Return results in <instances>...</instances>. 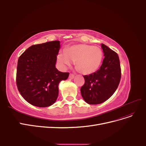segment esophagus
<instances>
[{"label": "esophagus", "instance_id": "obj_1", "mask_svg": "<svg viewBox=\"0 0 146 146\" xmlns=\"http://www.w3.org/2000/svg\"><path fill=\"white\" fill-rule=\"evenodd\" d=\"M69 77L70 79H73V78H74V75H73V74H70Z\"/></svg>", "mask_w": 146, "mask_h": 146}]
</instances>
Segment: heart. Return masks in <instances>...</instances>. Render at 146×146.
I'll return each instance as SVG.
<instances>
[{
    "label": "heart",
    "instance_id": "1",
    "mask_svg": "<svg viewBox=\"0 0 146 146\" xmlns=\"http://www.w3.org/2000/svg\"><path fill=\"white\" fill-rule=\"evenodd\" d=\"M103 57L100 48L86 44H78L61 50L57 55V60L63 68L70 66L74 61L79 72L90 75L99 69Z\"/></svg>",
    "mask_w": 146,
    "mask_h": 146
}]
</instances>
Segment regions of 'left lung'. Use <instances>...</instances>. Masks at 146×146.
I'll list each match as a JSON object with an SVG mask.
<instances>
[{
	"mask_svg": "<svg viewBox=\"0 0 146 146\" xmlns=\"http://www.w3.org/2000/svg\"><path fill=\"white\" fill-rule=\"evenodd\" d=\"M105 58L99 70L84 76L85 84L80 89L83 100L90 105H97L108 100L116 91L121 80V70L118 55L101 44Z\"/></svg>",
	"mask_w": 146,
	"mask_h": 146,
	"instance_id": "8db88e82",
	"label": "left lung"
}]
</instances>
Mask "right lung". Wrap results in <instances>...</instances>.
Returning <instances> with one entry per match:
<instances>
[{"mask_svg":"<svg viewBox=\"0 0 146 146\" xmlns=\"http://www.w3.org/2000/svg\"><path fill=\"white\" fill-rule=\"evenodd\" d=\"M60 48L59 41H49L29 47L17 61L16 85L20 94L31 105L47 107L58 96V85L69 72L55 68Z\"/></svg>","mask_w":146,"mask_h":146,"instance_id":"obj_1","label":"right lung"}]
</instances>
